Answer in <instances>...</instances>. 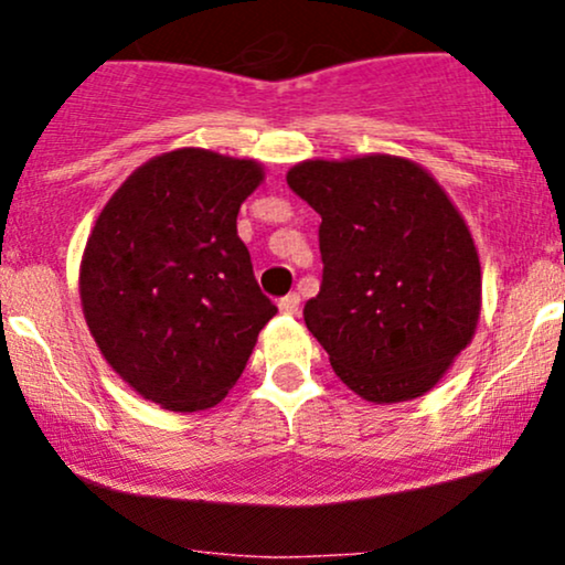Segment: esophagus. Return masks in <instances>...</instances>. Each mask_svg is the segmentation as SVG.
Wrapping results in <instances>:
<instances>
[{
	"instance_id": "1",
	"label": "esophagus",
	"mask_w": 565,
	"mask_h": 565,
	"mask_svg": "<svg viewBox=\"0 0 565 565\" xmlns=\"http://www.w3.org/2000/svg\"><path fill=\"white\" fill-rule=\"evenodd\" d=\"M278 310L287 316H295L297 310H300V295H297V291H291V295L281 297V300H278Z\"/></svg>"
}]
</instances>
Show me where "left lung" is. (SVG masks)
<instances>
[{"label": "left lung", "mask_w": 565, "mask_h": 565, "mask_svg": "<svg viewBox=\"0 0 565 565\" xmlns=\"http://www.w3.org/2000/svg\"><path fill=\"white\" fill-rule=\"evenodd\" d=\"M287 183L321 215V291L302 316L334 374L372 404L425 395L481 316V263L457 206L387 153L302 161Z\"/></svg>", "instance_id": "left-lung-1"}]
</instances>
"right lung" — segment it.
Masks as SVG:
<instances>
[{"label": "right lung", "mask_w": 565, "mask_h": 565, "mask_svg": "<svg viewBox=\"0 0 565 565\" xmlns=\"http://www.w3.org/2000/svg\"><path fill=\"white\" fill-rule=\"evenodd\" d=\"M263 178L252 159L180 148L138 167L95 220L79 270L84 319L142 398L172 412L220 404L276 316L236 233Z\"/></svg>", "instance_id": "1"}]
</instances>
